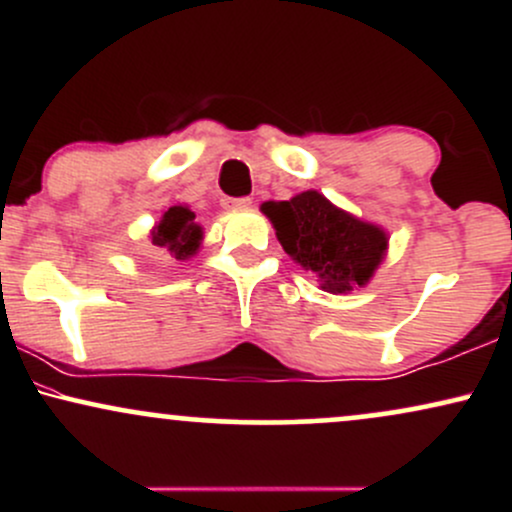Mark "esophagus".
I'll list each match as a JSON object with an SVG mask.
<instances>
[{"label": "esophagus", "instance_id": "esophagus-1", "mask_svg": "<svg viewBox=\"0 0 512 512\" xmlns=\"http://www.w3.org/2000/svg\"><path fill=\"white\" fill-rule=\"evenodd\" d=\"M223 207L226 209H250L252 199L250 197H226L223 199Z\"/></svg>", "mask_w": 512, "mask_h": 512}]
</instances>
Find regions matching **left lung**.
<instances>
[{
  "mask_svg": "<svg viewBox=\"0 0 512 512\" xmlns=\"http://www.w3.org/2000/svg\"><path fill=\"white\" fill-rule=\"evenodd\" d=\"M262 211L272 219L281 248L320 276L325 291H354L383 262L385 233L337 209L320 192H303L289 202H267Z\"/></svg>",
  "mask_w": 512,
  "mask_h": 512,
  "instance_id": "left-lung-1",
  "label": "left lung"
}]
</instances>
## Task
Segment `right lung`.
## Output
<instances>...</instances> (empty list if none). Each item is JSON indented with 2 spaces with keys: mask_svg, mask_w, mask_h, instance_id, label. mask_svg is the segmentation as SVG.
I'll return each instance as SVG.
<instances>
[{
  "mask_svg": "<svg viewBox=\"0 0 512 512\" xmlns=\"http://www.w3.org/2000/svg\"><path fill=\"white\" fill-rule=\"evenodd\" d=\"M199 240H202V228L195 223V211L182 207V204L170 207L151 231V243L156 248L170 250L178 260H187V257L195 255Z\"/></svg>",
  "mask_w": 512,
  "mask_h": 512,
  "instance_id": "add662e5",
  "label": "right lung"
}]
</instances>
